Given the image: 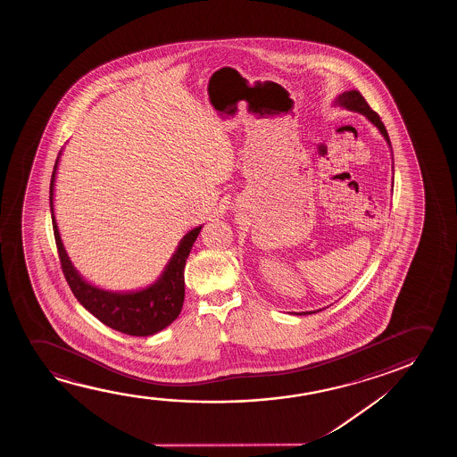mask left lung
Returning <instances> with one entry per match:
<instances>
[{"label": "left lung", "instance_id": "obj_1", "mask_svg": "<svg viewBox=\"0 0 457 457\" xmlns=\"http://www.w3.org/2000/svg\"><path fill=\"white\" fill-rule=\"evenodd\" d=\"M334 104H336V106L344 107V109H348V111H353V112H359L365 115V117L369 119L370 123H373V125L379 129V132L382 134V137L386 138V142H387L388 146H390V150H392V145H390V138H388L386 126H384L381 119H379V115H378V113L369 106V103L365 101V98H363L359 90H348V92H344V94L338 95L336 101H334ZM392 184H394V182H392ZM320 311H323V309H319V311H309V312H300L296 313V315H309V313L320 312Z\"/></svg>", "mask_w": 457, "mask_h": 457}]
</instances>
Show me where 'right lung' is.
I'll use <instances>...</instances> for the list:
<instances>
[{
    "label": "right lung",
    "instance_id": "add662e5",
    "mask_svg": "<svg viewBox=\"0 0 457 457\" xmlns=\"http://www.w3.org/2000/svg\"><path fill=\"white\" fill-rule=\"evenodd\" d=\"M61 154L62 153H59L53 175H51V220H53V229H54V238H56L63 275L69 282L71 292L75 294L76 300L79 301L88 312L115 331L123 332L128 336H136V337L154 336L171 325L181 313L182 303H184V267L203 226H196L181 238L173 256L170 257L169 263L165 265L162 275L150 286L131 290V292H112L106 288L96 287L94 284L86 281L75 269L57 229L53 201H54L57 163Z\"/></svg>",
    "mask_w": 457,
    "mask_h": 457
}]
</instances>
